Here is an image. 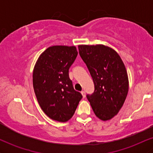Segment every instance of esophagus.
<instances>
[{
	"label": "esophagus",
	"mask_w": 153,
	"mask_h": 153,
	"mask_svg": "<svg viewBox=\"0 0 153 153\" xmlns=\"http://www.w3.org/2000/svg\"><path fill=\"white\" fill-rule=\"evenodd\" d=\"M81 94H82V98H85V91H81Z\"/></svg>",
	"instance_id": "34e87169"
}]
</instances>
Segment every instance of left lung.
<instances>
[{
  "label": "left lung",
  "mask_w": 153,
  "mask_h": 153,
  "mask_svg": "<svg viewBox=\"0 0 153 153\" xmlns=\"http://www.w3.org/2000/svg\"><path fill=\"white\" fill-rule=\"evenodd\" d=\"M78 50L94 82V93L87 99L98 118L110 120L119 113L129 91L125 65L119 54L106 45H80Z\"/></svg>",
  "instance_id": "8db88e82"
}]
</instances>
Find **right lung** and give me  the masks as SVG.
<instances>
[{
    "label": "right lung",
    "instance_id": "add662e5",
    "mask_svg": "<svg viewBox=\"0 0 153 153\" xmlns=\"http://www.w3.org/2000/svg\"><path fill=\"white\" fill-rule=\"evenodd\" d=\"M77 55L75 46L54 45L40 54L34 65L35 95L42 109L52 120H70L82 99L81 94L73 88L68 74Z\"/></svg>",
    "mask_w": 153,
    "mask_h": 153
}]
</instances>
